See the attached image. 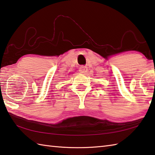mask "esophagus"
Returning a JSON list of instances; mask_svg holds the SVG:
<instances>
[{
	"label": "esophagus",
	"mask_w": 155,
	"mask_h": 155,
	"mask_svg": "<svg viewBox=\"0 0 155 155\" xmlns=\"http://www.w3.org/2000/svg\"><path fill=\"white\" fill-rule=\"evenodd\" d=\"M79 71H80V72L81 74H85L87 71V68L86 66H81L80 69H79Z\"/></svg>",
	"instance_id": "obj_1"
}]
</instances>
